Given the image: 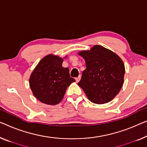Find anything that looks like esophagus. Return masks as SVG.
<instances>
[{"label":"esophagus","instance_id":"34e87169","mask_svg":"<svg viewBox=\"0 0 147 147\" xmlns=\"http://www.w3.org/2000/svg\"><path fill=\"white\" fill-rule=\"evenodd\" d=\"M80 78H81V77H80V76H78V77H77V78H75V80H76V82H77V83H78V82H79V81H80Z\"/></svg>","mask_w":147,"mask_h":147}]
</instances>
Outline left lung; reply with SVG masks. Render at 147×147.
Returning <instances> with one entry per match:
<instances>
[{"mask_svg": "<svg viewBox=\"0 0 147 147\" xmlns=\"http://www.w3.org/2000/svg\"><path fill=\"white\" fill-rule=\"evenodd\" d=\"M78 54L85 60L86 69L78 85L88 99L97 104L112 100L124 82L125 65L115 53L99 45Z\"/></svg>", "mask_w": 147, "mask_h": 147, "instance_id": "1", "label": "left lung"}]
</instances>
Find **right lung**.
Here are the masks:
<instances>
[{
    "label": "right lung",
    "instance_id": "right-lung-1",
    "mask_svg": "<svg viewBox=\"0 0 147 147\" xmlns=\"http://www.w3.org/2000/svg\"><path fill=\"white\" fill-rule=\"evenodd\" d=\"M63 59L59 56L47 55L39 61L30 75L29 83L33 94L43 104H58L68 86L75 82L70 76L69 69L63 67Z\"/></svg>",
    "mask_w": 147,
    "mask_h": 147
}]
</instances>
